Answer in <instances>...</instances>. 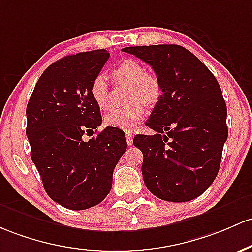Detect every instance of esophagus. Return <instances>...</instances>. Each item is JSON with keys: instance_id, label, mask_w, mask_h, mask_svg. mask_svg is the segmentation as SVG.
Instances as JSON below:
<instances>
[{"instance_id": "1", "label": "esophagus", "mask_w": 252, "mask_h": 252, "mask_svg": "<svg viewBox=\"0 0 252 252\" xmlns=\"http://www.w3.org/2000/svg\"><path fill=\"white\" fill-rule=\"evenodd\" d=\"M126 143H128L129 146H131L132 140H134V136H132L130 132H126Z\"/></svg>"}]
</instances>
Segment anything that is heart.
Masks as SVG:
<instances>
[{"mask_svg":"<svg viewBox=\"0 0 252 252\" xmlns=\"http://www.w3.org/2000/svg\"><path fill=\"white\" fill-rule=\"evenodd\" d=\"M112 76L116 82L130 84L128 100L132 103L107 112L104 117L105 124L124 131H132L139 126L145 116L142 103L152 104L159 98L161 93L160 82L154 75L146 73L143 65L134 60H126L120 63L113 69ZM90 92L96 106L101 110L111 107L109 82L104 74H98L93 79Z\"/></svg>","mask_w":252,"mask_h":252,"instance_id":"b5f03b06","label":"heart"}]
</instances>
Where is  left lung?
<instances>
[{
  "label": "left lung",
  "instance_id": "obj_1",
  "mask_svg": "<svg viewBox=\"0 0 252 252\" xmlns=\"http://www.w3.org/2000/svg\"><path fill=\"white\" fill-rule=\"evenodd\" d=\"M122 51L156 71L162 94L146 122L154 135H136L148 190L168 202L198 197L219 172L227 140V107L217 79L181 45L129 46Z\"/></svg>",
  "mask_w": 252,
  "mask_h": 252
}]
</instances>
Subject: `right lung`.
<instances>
[{"instance_id": "obj_1", "label": "right lung", "mask_w": 252, "mask_h": 252, "mask_svg": "<svg viewBox=\"0 0 252 252\" xmlns=\"http://www.w3.org/2000/svg\"><path fill=\"white\" fill-rule=\"evenodd\" d=\"M106 50L63 57L44 70L26 107L31 159L51 200L73 211L96 206L109 195L112 173L126 149L121 129L101 124L91 95L93 79L109 60Z\"/></svg>"}]
</instances>
